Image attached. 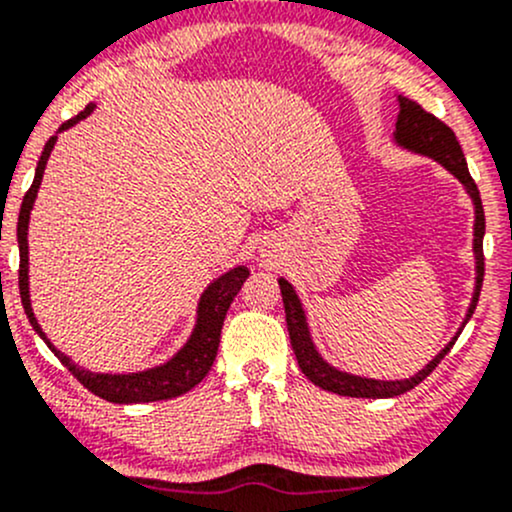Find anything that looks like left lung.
Returning a JSON list of instances; mask_svg holds the SVG:
<instances>
[{"label": "left lung", "instance_id": "obj_1", "mask_svg": "<svg viewBox=\"0 0 512 512\" xmlns=\"http://www.w3.org/2000/svg\"><path fill=\"white\" fill-rule=\"evenodd\" d=\"M393 144L408 153H417V156H425L437 161L439 166H444L449 173L454 175L461 183L466 195L471 197V205H474V263H476V278H474V293H471L469 310H466L464 320H461L459 329L444 349L439 354L432 356V361H427L415 376L410 378H368V376H356V373L342 371L334 364H329L327 359L317 349L315 339H312L310 322H307V312L302 307L300 295L295 293L293 285L285 278H278L280 295H283V307H285V322H288L290 332V344H293L295 359L302 368L307 378H310L315 386L329 393L346 395V398H395V395L408 393L417 386L420 381H425L427 376L434 371V366L449 354L456 337L461 334V329L466 327V322L471 320L476 310L478 295H481V283H483V234H486V217H483V205L481 195H478L476 183L471 180L469 166H466L464 151H461L459 141H456L454 131L447 124L439 122L437 117H432L430 112L420 107L417 102L408 100V97L398 95V122H395L393 131Z\"/></svg>", "mask_w": 512, "mask_h": 512}]
</instances>
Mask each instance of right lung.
<instances>
[{"label":"right lung","instance_id":"1","mask_svg":"<svg viewBox=\"0 0 512 512\" xmlns=\"http://www.w3.org/2000/svg\"><path fill=\"white\" fill-rule=\"evenodd\" d=\"M95 112V104H87L85 109L73 117L70 122H65L58 129L68 131L70 126L82 122L85 117ZM58 134L48 139V144L43 146L41 158H38L34 185L24 195L19 210V224H16V241H19V293H21V305H24L26 317H29L31 327L36 329L38 337L48 344V349L58 356L60 364L68 368L75 378L92 390L95 395H100L107 403H119V405H131V403H156V400H170L178 398V395L188 393L202 381V378L210 373L214 364V356H217L219 339H222V324L227 317L229 305L236 298V293L241 290L244 280L249 278V268L246 266H234L227 273H222L219 278H214L205 290H202L200 300H197V312H195V324H192L190 337L185 339V344L175 351L170 359L163 364L144 368V371H131V373H97L90 368L78 366L68 354L58 349L51 339L46 337L43 327L38 324L34 307H31V293H29V222H31V210L36 205L38 188H41L43 170H46L48 158H51L53 146H56Z\"/></svg>","mask_w":512,"mask_h":512}]
</instances>
